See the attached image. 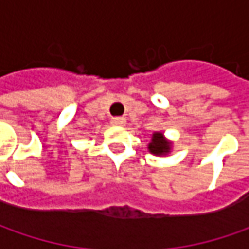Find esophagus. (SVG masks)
<instances>
[{
  "label": "esophagus",
  "mask_w": 249,
  "mask_h": 249,
  "mask_svg": "<svg viewBox=\"0 0 249 249\" xmlns=\"http://www.w3.org/2000/svg\"><path fill=\"white\" fill-rule=\"evenodd\" d=\"M110 123L112 124H116V126H122L124 123V118H120V116H115L110 119Z\"/></svg>",
  "instance_id": "34e87169"
}]
</instances>
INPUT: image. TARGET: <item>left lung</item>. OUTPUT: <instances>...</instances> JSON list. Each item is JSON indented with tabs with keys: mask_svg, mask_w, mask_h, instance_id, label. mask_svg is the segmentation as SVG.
I'll list each match as a JSON object with an SVG mask.
<instances>
[{
	"mask_svg": "<svg viewBox=\"0 0 249 249\" xmlns=\"http://www.w3.org/2000/svg\"><path fill=\"white\" fill-rule=\"evenodd\" d=\"M148 148L155 155H163V154L169 152L170 145H169V141L163 139V134L162 133H155L152 136V141L149 142Z\"/></svg>",
	"mask_w": 249,
	"mask_h": 249,
	"instance_id": "obj_1",
	"label": "left lung"
}]
</instances>
